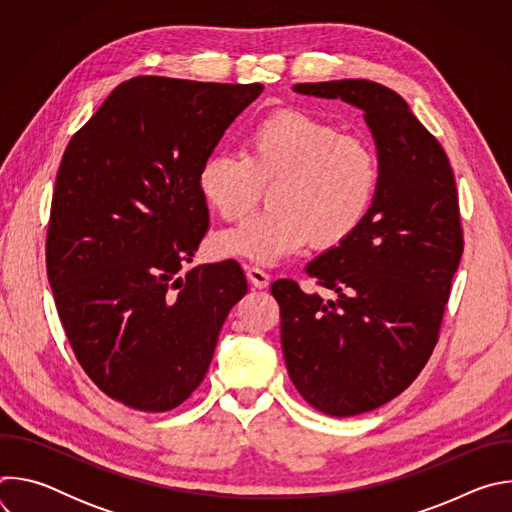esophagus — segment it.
I'll use <instances>...</instances> for the list:
<instances>
[{
  "instance_id": "34e87169",
  "label": "esophagus",
  "mask_w": 512,
  "mask_h": 512,
  "mask_svg": "<svg viewBox=\"0 0 512 512\" xmlns=\"http://www.w3.org/2000/svg\"><path fill=\"white\" fill-rule=\"evenodd\" d=\"M247 279L251 281L253 287L265 289L269 285V281H271V275L267 271H263L261 267H249L247 269Z\"/></svg>"
}]
</instances>
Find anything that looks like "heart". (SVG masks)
<instances>
[{
    "mask_svg": "<svg viewBox=\"0 0 512 512\" xmlns=\"http://www.w3.org/2000/svg\"><path fill=\"white\" fill-rule=\"evenodd\" d=\"M379 178L367 139L306 111L281 109L251 127L245 154L210 156L200 166L198 190L218 216L237 221L271 186L269 210L218 233L212 247L221 257L275 265L310 243H346L367 218Z\"/></svg>",
    "mask_w": 512,
    "mask_h": 512,
    "instance_id": "heart-1",
    "label": "heart"
}]
</instances>
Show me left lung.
<instances>
[{"label":"left lung","mask_w":512,"mask_h":512,"mask_svg":"<svg viewBox=\"0 0 512 512\" xmlns=\"http://www.w3.org/2000/svg\"><path fill=\"white\" fill-rule=\"evenodd\" d=\"M294 91L358 107L377 143L367 218L306 267L336 300L291 279L271 285L291 383L318 411L350 417L403 393L433 352L464 251L456 180L440 141L395 91L364 79Z\"/></svg>","instance_id":"left-lung-1"}]
</instances>
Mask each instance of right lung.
I'll return each instance as SVG.
<instances>
[{
	"label": "right lung",
	"instance_id": "obj_1",
	"mask_svg": "<svg viewBox=\"0 0 512 512\" xmlns=\"http://www.w3.org/2000/svg\"><path fill=\"white\" fill-rule=\"evenodd\" d=\"M261 91L135 77L66 145L46 235L48 281L81 367L131 409L184 403L247 294L233 259L176 273L208 231L200 166Z\"/></svg>",
	"mask_w": 512,
	"mask_h": 512
}]
</instances>
